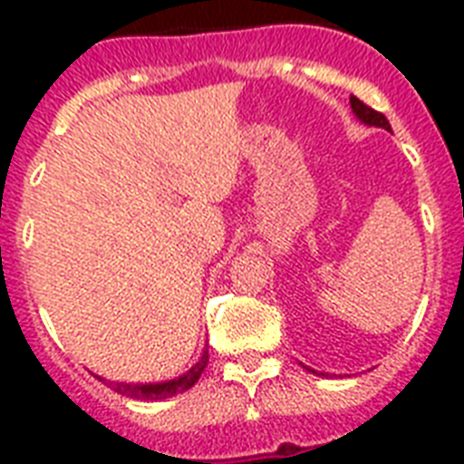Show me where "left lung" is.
I'll list each match as a JSON object with an SVG mask.
<instances>
[{
	"mask_svg": "<svg viewBox=\"0 0 464 464\" xmlns=\"http://www.w3.org/2000/svg\"><path fill=\"white\" fill-rule=\"evenodd\" d=\"M349 103H352V112L356 115V120H359V122H363V125H368V127H382V130L392 132V130H390L388 118H385L382 112L373 111V108H368V105L361 103L356 96L349 98ZM313 373H315V371H313Z\"/></svg>",
	"mask_w": 464,
	"mask_h": 464,
	"instance_id": "left-lung-1",
	"label": "left lung"
}]
</instances>
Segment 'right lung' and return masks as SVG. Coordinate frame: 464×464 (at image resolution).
I'll return each instance as SVG.
<instances>
[{"mask_svg": "<svg viewBox=\"0 0 464 464\" xmlns=\"http://www.w3.org/2000/svg\"><path fill=\"white\" fill-rule=\"evenodd\" d=\"M207 361H209V352H204L199 356L195 366L189 368L188 373L178 375L173 381L166 382H111V388L115 392L125 397H132V400H166V397L180 395L185 390H189L199 381V375L207 368Z\"/></svg>", "mask_w": 464, "mask_h": 464, "instance_id": "1", "label": "right lung"}]
</instances>
